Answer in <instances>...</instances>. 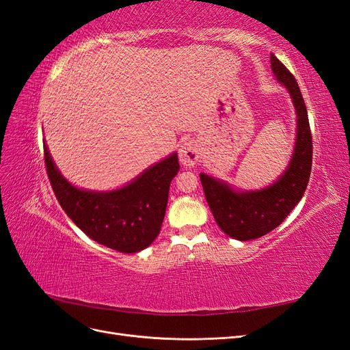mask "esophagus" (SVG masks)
Here are the masks:
<instances>
[{"instance_id":"34e87169","label":"esophagus","mask_w":350,"mask_h":350,"mask_svg":"<svg viewBox=\"0 0 350 350\" xmlns=\"http://www.w3.org/2000/svg\"><path fill=\"white\" fill-rule=\"evenodd\" d=\"M200 154H201V147L197 142L189 140L183 144L181 150H179V161L184 166L191 167L200 161Z\"/></svg>"}]
</instances>
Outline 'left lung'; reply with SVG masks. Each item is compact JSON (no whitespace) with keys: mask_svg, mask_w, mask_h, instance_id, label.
<instances>
[{"mask_svg":"<svg viewBox=\"0 0 350 350\" xmlns=\"http://www.w3.org/2000/svg\"><path fill=\"white\" fill-rule=\"evenodd\" d=\"M271 70L288 88L298 115V133L292 161L279 181L261 191L238 193L225 183L206 174L200 181L216 224L226 235L239 241L269 234L299 203L310 181L312 166V135L302 93L293 74L271 54Z\"/></svg>","mask_w":350,"mask_h":350,"instance_id":"left-lung-1","label":"left lung"}]
</instances>
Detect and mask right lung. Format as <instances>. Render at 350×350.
<instances>
[{
  "label": "right lung",
  "instance_id": "obj_1",
  "mask_svg": "<svg viewBox=\"0 0 350 350\" xmlns=\"http://www.w3.org/2000/svg\"><path fill=\"white\" fill-rule=\"evenodd\" d=\"M44 157L58 203L90 239L125 254L139 252L156 239L165 217L169 185L179 171L176 153L109 193L84 191L67 183L52 162L46 144Z\"/></svg>",
  "mask_w": 350,
  "mask_h": 350
}]
</instances>
